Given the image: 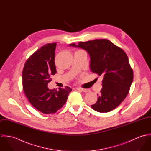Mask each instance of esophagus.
I'll use <instances>...</instances> for the list:
<instances>
[{
  "mask_svg": "<svg viewBox=\"0 0 151 151\" xmlns=\"http://www.w3.org/2000/svg\"><path fill=\"white\" fill-rule=\"evenodd\" d=\"M77 89H78L79 91H81L82 92H90V89H85V88H77Z\"/></svg>",
  "mask_w": 151,
  "mask_h": 151,
  "instance_id": "1",
  "label": "esophagus"
}]
</instances>
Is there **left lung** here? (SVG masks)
I'll return each instance as SVG.
<instances>
[{
    "label": "left lung",
    "mask_w": 151,
    "mask_h": 151,
    "mask_svg": "<svg viewBox=\"0 0 151 151\" xmlns=\"http://www.w3.org/2000/svg\"><path fill=\"white\" fill-rule=\"evenodd\" d=\"M68 46L86 50L90 57L91 71L103 78L98 101L91 108L106 113L117 107L128 95L133 80V71L124 51L106 39Z\"/></svg>",
    "instance_id": "obj_1"
}]
</instances>
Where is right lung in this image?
I'll use <instances>...</instances> for the list:
<instances>
[{
    "mask_svg": "<svg viewBox=\"0 0 151 151\" xmlns=\"http://www.w3.org/2000/svg\"><path fill=\"white\" fill-rule=\"evenodd\" d=\"M56 43H47L25 62L22 74L24 93L31 104L45 114L56 113L65 105L71 88L50 89L47 84L56 73L55 56Z\"/></svg>",
    "mask_w": 151,
    "mask_h": 151,
    "instance_id": "1",
    "label": "right lung"
}]
</instances>
